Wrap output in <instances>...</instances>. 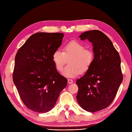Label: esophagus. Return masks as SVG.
I'll use <instances>...</instances> for the list:
<instances>
[{"instance_id": "obj_1", "label": "esophagus", "mask_w": 132, "mask_h": 132, "mask_svg": "<svg viewBox=\"0 0 132 132\" xmlns=\"http://www.w3.org/2000/svg\"><path fill=\"white\" fill-rule=\"evenodd\" d=\"M68 82L69 84H72L73 83V80L72 79H68Z\"/></svg>"}]
</instances>
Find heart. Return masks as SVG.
Returning a JSON list of instances; mask_svg holds the SVG:
<instances>
[{"label": "heart", "instance_id": "1", "mask_svg": "<svg viewBox=\"0 0 132 132\" xmlns=\"http://www.w3.org/2000/svg\"><path fill=\"white\" fill-rule=\"evenodd\" d=\"M68 59L69 65L64 69L63 75L73 78L89 70L94 61V54L81 43L73 41L64 45L63 52L56 50L52 55V61L58 71L63 69Z\"/></svg>", "mask_w": 132, "mask_h": 132}]
</instances>
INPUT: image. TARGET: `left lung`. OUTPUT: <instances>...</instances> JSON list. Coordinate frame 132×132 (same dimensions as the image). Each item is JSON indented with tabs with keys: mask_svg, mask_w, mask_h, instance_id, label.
Returning a JSON list of instances; mask_svg holds the SVG:
<instances>
[{
	"mask_svg": "<svg viewBox=\"0 0 132 132\" xmlns=\"http://www.w3.org/2000/svg\"><path fill=\"white\" fill-rule=\"evenodd\" d=\"M79 38L91 42L94 58L89 70L76 81L77 99L84 110L95 112L113 101L123 81L121 58L110 38L100 31L84 32Z\"/></svg>",
	"mask_w": 132,
	"mask_h": 132,
	"instance_id": "8db88e82",
	"label": "left lung"
}]
</instances>
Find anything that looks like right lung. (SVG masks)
<instances>
[{
    "label": "right lung",
    "instance_id": "add662e5",
    "mask_svg": "<svg viewBox=\"0 0 132 132\" xmlns=\"http://www.w3.org/2000/svg\"><path fill=\"white\" fill-rule=\"evenodd\" d=\"M62 33L31 35L16 54L13 81L28 109L46 113L53 108L67 79L60 74L52 55L61 46Z\"/></svg>",
    "mask_w": 132,
    "mask_h": 132
}]
</instances>
